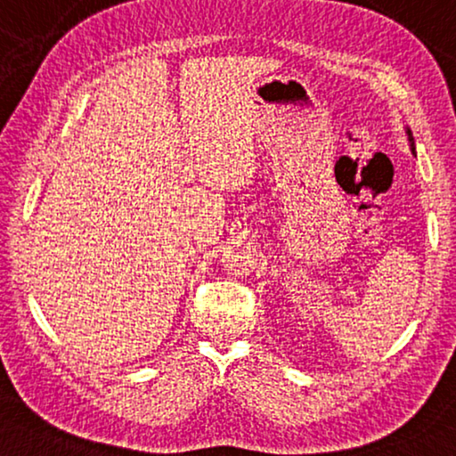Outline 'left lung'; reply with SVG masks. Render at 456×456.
Instances as JSON below:
<instances>
[{"instance_id":"left-lung-1","label":"left lung","mask_w":456,"mask_h":456,"mask_svg":"<svg viewBox=\"0 0 456 456\" xmlns=\"http://www.w3.org/2000/svg\"><path fill=\"white\" fill-rule=\"evenodd\" d=\"M407 134H409V140H411V151H413V155H415V149H413V136H411V132L407 130Z\"/></svg>"}]
</instances>
